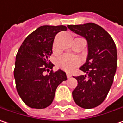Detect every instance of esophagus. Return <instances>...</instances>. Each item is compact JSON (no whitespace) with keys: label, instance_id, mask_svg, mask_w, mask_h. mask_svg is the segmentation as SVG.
Segmentation results:
<instances>
[{"label":"esophagus","instance_id":"obj_1","mask_svg":"<svg viewBox=\"0 0 123 123\" xmlns=\"http://www.w3.org/2000/svg\"><path fill=\"white\" fill-rule=\"evenodd\" d=\"M66 75H67V78H69L71 77V74H70V73H66Z\"/></svg>","mask_w":123,"mask_h":123}]
</instances>
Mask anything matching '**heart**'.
<instances>
[{
  "label": "heart",
  "instance_id": "obj_1",
  "mask_svg": "<svg viewBox=\"0 0 123 123\" xmlns=\"http://www.w3.org/2000/svg\"><path fill=\"white\" fill-rule=\"evenodd\" d=\"M53 50H55V48H53ZM81 60L80 58L70 54H65L58 59L57 65L62 70L69 72L73 70L75 68L79 66Z\"/></svg>",
  "mask_w": 123,
  "mask_h": 123
}]
</instances>
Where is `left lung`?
Instances as JSON below:
<instances>
[{
	"mask_svg": "<svg viewBox=\"0 0 123 123\" xmlns=\"http://www.w3.org/2000/svg\"><path fill=\"white\" fill-rule=\"evenodd\" d=\"M68 28L86 37L88 45L87 61L80 68L87 76H73L78 86L73 91V98L78 106L93 108L104 101L113 83L117 68L116 45L109 33L95 23L69 25Z\"/></svg>",
	"mask_w": 123,
	"mask_h": 123,
	"instance_id": "obj_1",
	"label": "left lung"
}]
</instances>
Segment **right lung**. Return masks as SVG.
Segmentation results:
<instances>
[{
  "label": "right lung",
  "mask_w": 123,
  "mask_h": 123,
  "mask_svg": "<svg viewBox=\"0 0 123 123\" xmlns=\"http://www.w3.org/2000/svg\"><path fill=\"white\" fill-rule=\"evenodd\" d=\"M64 25H43L25 39L16 55L14 78L18 95L31 108L43 109L53 101L57 87L67 80L64 71L54 72L50 61L54 38ZM51 69V71H50ZM50 71L46 76L45 72Z\"/></svg>",
  "instance_id": "obj_1"
}]
</instances>
